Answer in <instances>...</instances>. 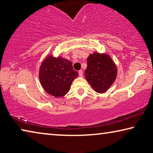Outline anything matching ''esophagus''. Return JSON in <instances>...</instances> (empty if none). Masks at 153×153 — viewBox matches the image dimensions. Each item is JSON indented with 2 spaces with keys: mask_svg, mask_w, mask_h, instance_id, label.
I'll use <instances>...</instances> for the list:
<instances>
[{
  "mask_svg": "<svg viewBox=\"0 0 153 153\" xmlns=\"http://www.w3.org/2000/svg\"><path fill=\"white\" fill-rule=\"evenodd\" d=\"M78 73H79V76L80 77H82L83 76V71L82 70H79L78 71Z\"/></svg>",
  "mask_w": 153,
  "mask_h": 153,
  "instance_id": "34e87169",
  "label": "esophagus"
}]
</instances>
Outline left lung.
<instances>
[{"label": "left lung", "instance_id": "obj_1", "mask_svg": "<svg viewBox=\"0 0 153 153\" xmlns=\"http://www.w3.org/2000/svg\"><path fill=\"white\" fill-rule=\"evenodd\" d=\"M85 77L96 92L102 93L109 88L117 77V68L109 56L95 53L87 59Z\"/></svg>", "mask_w": 153, "mask_h": 153}]
</instances>
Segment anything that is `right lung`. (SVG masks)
Here are the masks:
<instances>
[{"label": "right lung", "instance_id": "add662e5", "mask_svg": "<svg viewBox=\"0 0 153 153\" xmlns=\"http://www.w3.org/2000/svg\"><path fill=\"white\" fill-rule=\"evenodd\" d=\"M78 76L72 63L61 57L48 56L41 65L39 77L46 92L55 97H61L69 92L73 80Z\"/></svg>", "mask_w": 153, "mask_h": 153}]
</instances>
